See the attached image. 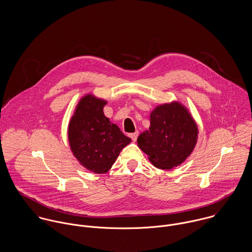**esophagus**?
I'll list each match as a JSON object with an SVG mask.
<instances>
[{
	"instance_id": "34e87169",
	"label": "esophagus",
	"mask_w": 252,
	"mask_h": 252,
	"mask_svg": "<svg viewBox=\"0 0 252 252\" xmlns=\"http://www.w3.org/2000/svg\"><path fill=\"white\" fill-rule=\"evenodd\" d=\"M129 136H130V138L132 139L133 142H135L136 139H137V136H138V131H136V132H134V133H131V134H129Z\"/></svg>"
}]
</instances>
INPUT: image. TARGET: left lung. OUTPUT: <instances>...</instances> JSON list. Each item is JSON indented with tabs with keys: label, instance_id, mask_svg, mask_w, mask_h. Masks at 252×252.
<instances>
[{
	"label": "left lung",
	"instance_id": "left-lung-1",
	"mask_svg": "<svg viewBox=\"0 0 252 252\" xmlns=\"http://www.w3.org/2000/svg\"><path fill=\"white\" fill-rule=\"evenodd\" d=\"M150 127L137 138L140 149L153 165L172 169L182 164L195 148L198 127L191 114L179 101L157 106Z\"/></svg>",
	"mask_w": 252,
	"mask_h": 252
}]
</instances>
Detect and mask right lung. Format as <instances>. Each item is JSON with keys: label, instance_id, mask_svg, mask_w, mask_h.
<instances>
[{"label": "right lung", "instance_id": "right-lung-1", "mask_svg": "<svg viewBox=\"0 0 252 252\" xmlns=\"http://www.w3.org/2000/svg\"><path fill=\"white\" fill-rule=\"evenodd\" d=\"M106 100L88 94L76 105L67 128L70 150L79 163L95 173H106L131 139L103 113Z\"/></svg>", "mask_w": 252, "mask_h": 252}]
</instances>
